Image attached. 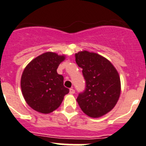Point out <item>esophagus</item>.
Here are the masks:
<instances>
[{
	"label": "esophagus",
	"instance_id": "obj_1",
	"mask_svg": "<svg viewBox=\"0 0 146 146\" xmlns=\"http://www.w3.org/2000/svg\"><path fill=\"white\" fill-rule=\"evenodd\" d=\"M70 94H75V90H74V89H73V88H70Z\"/></svg>",
	"mask_w": 146,
	"mask_h": 146
}]
</instances>
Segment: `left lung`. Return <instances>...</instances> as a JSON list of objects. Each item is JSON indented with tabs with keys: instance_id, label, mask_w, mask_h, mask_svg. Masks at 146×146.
Listing matches in <instances>:
<instances>
[{
	"instance_id": "obj_1",
	"label": "left lung",
	"mask_w": 146,
	"mask_h": 146,
	"mask_svg": "<svg viewBox=\"0 0 146 146\" xmlns=\"http://www.w3.org/2000/svg\"><path fill=\"white\" fill-rule=\"evenodd\" d=\"M75 56L85 80V89L76 99L78 104L89 117H102L114 108L120 95L118 72L108 60L94 52L82 51Z\"/></svg>"
}]
</instances>
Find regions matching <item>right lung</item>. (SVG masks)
Wrapping results in <instances>:
<instances>
[{"instance_id":"obj_1","label":"right lung","mask_w":146,"mask_h":146,"mask_svg":"<svg viewBox=\"0 0 146 146\" xmlns=\"http://www.w3.org/2000/svg\"><path fill=\"white\" fill-rule=\"evenodd\" d=\"M64 56L47 52L34 58L25 67L21 80L23 96L33 109L50 113L58 108L69 89L64 86V77L57 73Z\"/></svg>"}]
</instances>
